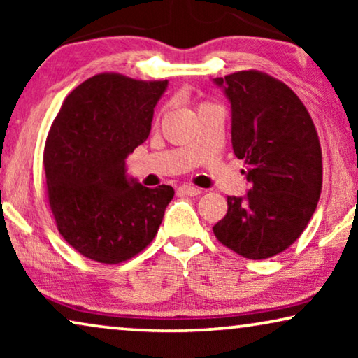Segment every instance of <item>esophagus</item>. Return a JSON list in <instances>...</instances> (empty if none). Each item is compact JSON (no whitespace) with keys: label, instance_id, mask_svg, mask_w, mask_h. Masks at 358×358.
<instances>
[{"label":"esophagus","instance_id":"1","mask_svg":"<svg viewBox=\"0 0 358 358\" xmlns=\"http://www.w3.org/2000/svg\"><path fill=\"white\" fill-rule=\"evenodd\" d=\"M179 194H184V195H190V197H195V195H200L202 194V190L194 187V185H180L178 189Z\"/></svg>","mask_w":358,"mask_h":358}]
</instances>
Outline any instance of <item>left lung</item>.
<instances>
[{
	"label": "left lung",
	"instance_id": "left-lung-1",
	"mask_svg": "<svg viewBox=\"0 0 358 358\" xmlns=\"http://www.w3.org/2000/svg\"><path fill=\"white\" fill-rule=\"evenodd\" d=\"M231 106V145L249 189L228 197L213 227L239 256L267 259L287 249L315 213L322 184L321 145L306 107L287 85L259 71L215 78Z\"/></svg>",
	"mask_w": 358,
	"mask_h": 358
}]
</instances>
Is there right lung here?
Returning <instances> with one entry per match:
<instances>
[{
  "label": "right lung",
  "mask_w": 358,
  "mask_h": 358,
  "mask_svg": "<svg viewBox=\"0 0 358 358\" xmlns=\"http://www.w3.org/2000/svg\"><path fill=\"white\" fill-rule=\"evenodd\" d=\"M168 81L102 73L66 97L48 131V203L58 231L85 257L119 264L153 241L171 185L148 189L127 173V158L148 138Z\"/></svg>",
  "instance_id": "obj_1"
}]
</instances>
